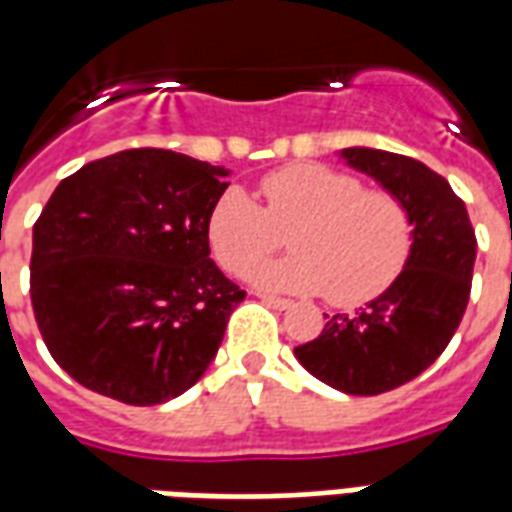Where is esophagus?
Wrapping results in <instances>:
<instances>
[{
    "label": "esophagus",
    "mask_w": 512,
    "mask_h": 512,
    "mask_svg": "<svg viewBox=\"0 0 512 512\" xmlns=\"http://www.w3.org/2000/svg\"><path fill=\"white\" fill-rule=\"evenodd\" d=\"M261 302H267L270 308L275 311H286V308H292V300H283V297H275V294H259Z\"/></svg>",
    "instance_id": "34e87169"
}]
</instances>
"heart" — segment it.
<instances>
[{"mask_svg": "<svg viewBox=\"0 0 512 512\" xmlns=\"http://www.w3.org/2000/svg\"><path fill=\"white\" fill-rule=\"evenodd\" d=\"M261 204L231 188L212 204V259L245 275L290 234L295 253L251 272L261 289L322 294L335 305L374 300L401 275L414 245V220L401 196L324 163H289L264 174Z\"/></svg>", "mask_w": 512, "mask_h": 512, "instance_id": "b5f03b06", "label": "heart"}]
</instances>
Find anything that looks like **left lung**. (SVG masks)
I'll use <instances>...</instances> for the list:
<instances>
[{
    "instance_id": "8db88e82",
    "label": "left lung",
    "mask_w": 512,
    "mask_h": 512,
    "mask_svg": "<svg viewBox=\"0 0 512 512\" xmlns=\"http://www.w3.org/2000/svg\"><path fill=\"white\" fill-rule=\"evenodd\" d=\"M341 155L406 201L414 245L387 292L357 313H335L294 354L341 393L379 395L412 382L447 349L472 292L477 240L464 201L425 163L368 147Z\"/></svg>"
}]
</instances>
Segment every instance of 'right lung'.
Segmentation results:
<instances>
[{
	"label": "right lung",
	"instance_id": "1",
	"mask_svg": "<svg viewBox=\"0 0 512 512\" xmlns=\"http://www.w3.org/2000/svg\"><path fill=\"white\" fill-rule=\"evenodd\" d=\"M229 171L125 149L57 185L32 229V311L59 368L130 406L207 371L245 292L210 259L207 218Z\"/></svg>",
	"mask_w": 512,
	"mask_h": 512
}]
</instances>
